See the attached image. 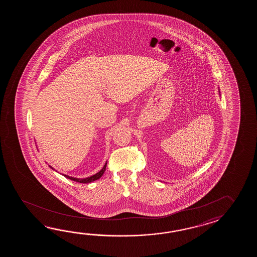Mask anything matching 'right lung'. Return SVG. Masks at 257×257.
<instances>
[{
	"mask_svg": "<svg viewBox=\"0 0 257 257\" xmlns=\"http://www.w3.org/2000/svg\"><path fill=\"white\" fill-rule=\"evenodd\" d=\"M50 168H52L51 166H49ZM105 168H106V164H104V167H103V169L101 170L99 173H97L96 175H93V176H90V177H87V178H84V179H78V178H73V177H71V176H68V175H64L66 176L67 178H69V179H71L72 181H75V182H78V183H83V184H88V183H91V182H93V181L97 180L99 179L103 174L104 173V171H105ZM53 169V168H52Z\"/></svg>",
	"mask_w": 257,
	"mask_h": 257,
	"instance_id": "add662e5",
	"label": "right lung"
}]
</instances>
